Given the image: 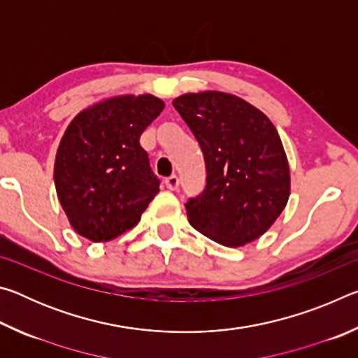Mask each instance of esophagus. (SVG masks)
Listing matches in <instances>:
<instances>
[{
    "mask_svg": "<svg viewBox=\"0 0 358 358\" xmlns=\"http://www.w3.org/2000/svg\"><path fill=\"white\" fill-rule=\"evenodd\" d=\"M166 186H167L169 189H171V191L178 189V186H180V178L177 177V175H172V177L166 178Z\"/></svg>",
    "mask_w": 358,
    "mask_h": 358,
    "instance_id": "34e87169",
    "label": "esophagus"
}]
</instances>
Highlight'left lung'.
I'll use <instances>...</instances> for the list:
<instances>
[{
    "label": "left lung",
    "mask_w": 358,
    "mask_h": 358,
    "mask_svg": "<svg viewBox=\"0 0 358 358\" xmlns=\"http://www.w3.org/2000/svg\"><path fill=\"white\" fill-rule=\"evenodd\" d=\"M173 107L207 164L205 191L186 203L191 226L227 248L262 237L290 196L289 161L275 124L248 101L215 90L181 94Z\"/></svg>",
    "instance_id": "8db88e82"
}]
</instances>
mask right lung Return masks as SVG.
<instances>
[{"label": "right lung", "mask_w": 358, "mask_h": 358, "mask_svg": "<svg viewBox=\"0 0 358 358\" xmlns=\"http://www.w3.org/2000/svg\"><path fill=\"white\" fill-rule=\"evenodd\" d=\"M164 110L153 94H120L78 112L59 141L53 180L68 221L94 243L136 227L159 192L138 138Z\"/></svg>", "instance_id": "obj_1"}]
</instances>
